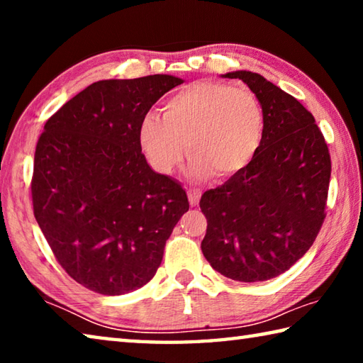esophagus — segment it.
<instances>
[{"mask_svg": "<svg viewBox=\"0 0 363 363\" xmlns=\"http://www.w3.org/2000/svg\"><path fill=\"white\" fill-rule=\"evenodd\" d=\"M187 194H189V203H190V206L199 205L200 196H201V190L200 189H189Z\"/></svg>", "mask_w": 363, "mask_h": 363, "instance_id": "esophagus-1", "label": "esophagus"}]
</instances>
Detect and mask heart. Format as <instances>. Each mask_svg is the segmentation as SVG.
Wrapping results in <instances>:
<instances>
[{"label":"heart","instance_id":"heart-1","mask_svg":"<svg viewBox=\"0 0 363 363\" xmlns=\"http://www.w3.org/2000/svg\"><path fill=\"white\" fill-rule=\"evenodd\" d=\"M264 112L247 88L196 82L164 102L163 120L147 113L138 139L147 162L160 174H171L186 155L196 179L216 173L220 179L240 173L262 143Z\"/></svg>","mask_w":363,"mask_h":363}]
</instances>
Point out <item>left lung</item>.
<instances>
[{
  "label": "left lung",
  "mask_w": 363,
  "mask_h": 363,
  "mask_svg": "<svg viewBox=\"0 0 363 363\" xmlns=\"http://www.w3.org/2000/svg\"><path fill=\"white\" fill-rule=\"evenodd\" d=\"M248 84L264 112V136L240 173L201 195L208 220L201 251L237 281L277 277L312 247L325 219L330 153L314 116L259 73L229 72Z\"/></svg>",
  "instance_id": "left-lung-1"
}]
</instances>
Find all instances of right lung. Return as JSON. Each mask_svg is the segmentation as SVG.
<instances>
[{
    "instance_id": "obj_1",
    "label": "right lung",
    "mask_w": 363,
    "mask_h": 363,
    "mask_svg": "<svg viewBox=\"0 0 363 363\" xmlns=\"http://www.w3.org/2000/svg\"><path fill=\"white\" fill-rule=\"evenodd\" d=\"M174 75L101 79L46 121L35 150L33 213L54 256L91 291L118 296L152 280L189 211L181 184L155 173L139 123Z\"/></svg>"
}]
</instances>
